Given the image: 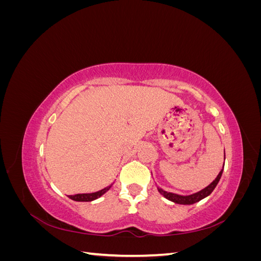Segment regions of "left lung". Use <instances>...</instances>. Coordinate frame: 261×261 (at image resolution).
<instances>
[{
	"label": "left lung",
	"mask_w": 261,
	"mask_h": 261,
	"mask_svg": "<svg viewBox=\"0 0 261 261\" xmlns=\"http://www.w3.org/2000/svg\"><path fill=\"white\" fill-rule=\"evenodd\" d=\"M224 160H225V152H224ZM223 168H224V164H223ZM223 168H222V170L220 171V173L218 174V176L216 177V179L213 180L210 185H208L207 187H204L203 189H201V191L197 192L195 194L183 196V195H178V194H174V193L165 192V191H163L162 188H159V187H158V191H159V193L163 197H165V198L169 199L170 201L175 202V203H178V204H193V203H196V202L200 201L201 199L206 198V197H208L213 192V189L216 188L221 176H222Z\"/></svg>",
	"instance_id": "obj_1"
}]
</instances>
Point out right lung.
<instances>
[{
  "label": "right lung",
  "instance_id": "add662e5",
  "mask_svg": "<svg viewBox=\"0 0 261 261\" xmlns=\"http://www.w3.org/2000/svg\"><path fill=\"white\" fill-rule=\"evenodd\" d=\"M113 184H111L110 186L101 189V191L99 192H96V193H90V194H77V195H70L68 196L70 199H73L75 201H92V200H96L98 199L99 197H101L103 194H106L110 188L112 187Z\"/></svg>",
  "mask_w": 261,
  "mask_h": 261
}]
</instances>
